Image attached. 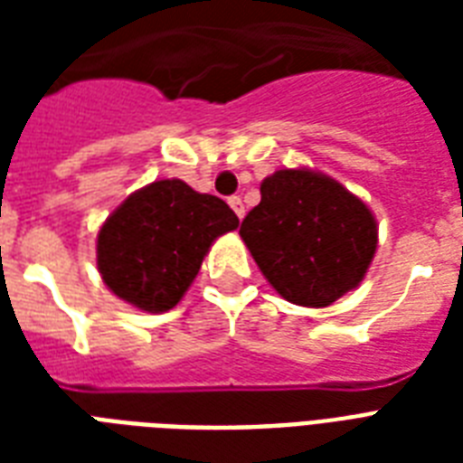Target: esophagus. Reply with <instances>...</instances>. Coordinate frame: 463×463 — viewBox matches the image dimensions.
Here are the masks:
<instances>
[{
	"instance_id": "34e87169",
	"label": "esophagus",
	"mask_w": 463,
	"mask_h": 463,
	"mask_svg": "<svg viewBox=\"0 0 463 463\" xmlns=\"http://www.w3.org/2000/svg\"><path fill=\"white\" fill-rule=\"evenodd\" d=\"M228 203H231V209L235 211V216L238 218L245 216V203H242V199H240V196H231V199H228Z\"/></svg>"
}]
</instances>
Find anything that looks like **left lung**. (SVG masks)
Instances as JSON below:
<instances>
[{
  "instance_id": "1",
  "label": "left lung",
  "mask_w": 463,
  "mask_h": 463,
  "mask_svg": "<svg viewBox=\"0 0 463 463\" xmlns=\"http://www.w3.org/2000/svg\"><path fill=\"white\" fill-rule=\"evenodd\" d=\"M240 235L288 303L326 307L363 281L377 250L373 211L341 182L307 167L276 170Z\"/></svg>"
}]
</instances>
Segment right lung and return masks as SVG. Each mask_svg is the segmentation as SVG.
<instances>
[{
    "mask_svg": "<svg viewBox=\"0 0 463 463\" xmlns=\"http://www.w3.org/2000/svg\"><path fill=\"white\" fill-rule=\"evenodd\" d=\"M223 199L182 180H158L134 192L98 232V271L105 286L144 312L180 303L223 232L238 228Z\"/></svg>",
    "mask_w": 463,
    "mask_h": 463,
    "instance_id": "add662e5",
    "label": "right lung"
}]
</instances>
